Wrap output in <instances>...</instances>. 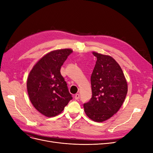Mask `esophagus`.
<instances>
[{
	"instance_id": "esophagus-1",
	"label": "esophagus",
	"mask_w": 153,
	"mask_h": 153,
	"mask_svg": "<svg viewBox=\"0 0 153 153\" xmlns=\"http://www.w3.org/2000/svg\"><path fill=\"white\" fill-rule=\"evenodd\" d=\"M79 98H80V95L78 94H76L75 96V100H78V99H79Z\"/></svg>"
}]
</instances>
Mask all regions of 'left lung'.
<instances>
[{
  "mask_svg": "<svg viewBox=\"0 0 153 153\" xmlns=\"http://www.w3.org/2000/svg\"><path fill=\"white\" fill-rule=\"evenodd\" d=\"M97 61L91 77L92 98L84 104L86 115L95 122H103L116 114L128 92L121 68L108 55L92 52Z\"/></svg>",
  "mask_w": 153,
  "mask_h": 153,
  "instance_id": "1",
  "label": "left lung"
}]
</instances>
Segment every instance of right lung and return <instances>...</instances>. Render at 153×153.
Segmentation results:
<instances>
[{
  "label": "right lung",
  "instance_id": "right-lung-1",
  "mask_svg": "<svg viewBox=\"0 0 153 153\" xmlns=\"http://www.w3.org/2000/svg\"><path fill=\"white\" fill-rule=\"evenodd\" d=\"M73 52L66 48L52 51L41 58L30 71L27 88L32 104L41 114L54 117L73 99L61 68Z\"/></svg>",
  "mask_w": 153,
  "mask_h": 153
}]
</instances>
